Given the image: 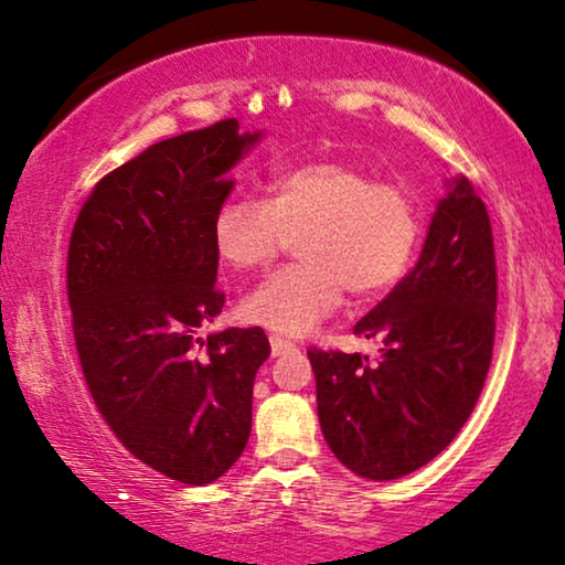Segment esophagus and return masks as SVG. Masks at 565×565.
I'll return each mask as SVG.
<instances>
[{
  "label": "esophagus",
  "instance_id": "34e87169",
  "mask_svg": "<svg viewBox=\"0 0 565 565\" xmlns=\"http://www.w3.org/2000/svg\"><path fill=\"white\" fill-rule=\"evenodd\" d=\"M269 347H273V358H280V354L292 350V342H288V339L273 334V337H269Z\"/></svg>",
  "mask_w": 565,
  "mask_h": 565
}]
</instances>
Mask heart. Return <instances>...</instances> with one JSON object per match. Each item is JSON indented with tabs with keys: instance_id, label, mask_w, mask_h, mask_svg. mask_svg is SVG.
<instances>
[{
	"instance_id": "b5f03b06",
	"label": "heart",
	"mask_w": 565,
	"mask_h": 565,
	"mask_svg": "<svg viewBox=\"0 0 565 565\" xmlns=\"http://www.w3.org/2000/svg\"><path fill=\"white\" fill-rule=\"evenodd\" d=\"M419 207L398 182L347 161H308L267 182V203L231 198L213 221L223 265L249 273L298 236L303 262L277 269L244 298L246 321L303 337L342 303L344 290L375 296L404 275L419 242Z\"/></svg>"
}]
</instances>
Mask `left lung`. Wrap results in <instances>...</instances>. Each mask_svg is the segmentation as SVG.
I'll return each mask as SVG.
<instances>
[{
	"mask_svg": "<svg viewBox=\"0 0 565 565\" xmlns=\"http://www.w3.org/2000/svg\"><path fill=\"white\" fill-rule=\"evenodd\" d=\"M497 331L491 221L468 177L437 203L416 267L354 323L381 358L311 347L323 439L370 481L437 458L468 422L489 375Z\"/></svg>",
	"mask_w": 565,
	"mask_h": 565,
	"instance_id": "8db88e82",
	"label": "left lung"
}]
</instances>
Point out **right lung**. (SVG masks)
I'll return each instance as SVG.
<instances>
[{"mask_svg": "<svg viewBox=\"0 0 565 565\" xmlns=\"http://www.w3.org/2000/svg\"><path fill=\"white\" fill-rule=\"evenodd\" d=\"M259 136L228 118L149 146L95 184L68 242L74 342L97 412L130 455L188 486L244 452L269 358L259 327L192 339L226 300L213 221Z\"/></svg>", "mask_w": 565, "mask_h": 565, "instance_id": "1", "label": "right lung"}]
</instances>
